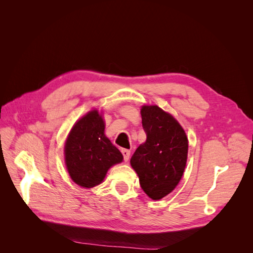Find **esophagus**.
Segmentation results:
<instances>
[{
  "instance_id": "34e87169",
  "label": "esophagus",
  "mask_w": 253,
  "mask_h": 253,
  "mask_svg": "<svg viewBox=\"0 0 253 253\" xmlns=\"http://www.w3.org/2000/svg\"><path fill=\"white\" fill-rule=\"evenodd\" d=\"M121 153H122V155H124L125 162H127V160L129 159V155H131V151L127 150V149H122Z\"/></svg>"
}]
</instances>
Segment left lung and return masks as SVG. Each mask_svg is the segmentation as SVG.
Returning <instances> with one entry per match:
<instances>
[{
    "instance_id": "1",
    "label": "left lung",
    "mask_w": 253,
    "mask_h": 253,
    "mask_svg": "<svg viewBox=\"0 0 253 253\" xmlns=\"http://www.w3.org/2000/svg\"><path fill=\"white\" fill-rule=\"evenodd\" d=\"M147 140L131 158L142 190L152 200H162L178 185L185 171L188 138L173 116L157 105L141 109Z\"/></svg>"
}]
</instances>
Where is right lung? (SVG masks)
Instances as JSON below:
<instances>
[{"label":"right lung","mask_w":253,"mask_h":253,"mask_svg":"<svg viewBox=\"0 0 253 253\" xmlns=\"http://www.w3.org/2000/svg\"><path fill=\"white\" fill-rule=\"evenodd\" d=\"M64 153L71 178L83 188L101 183L110 168L124 159L104 135V121L97 111L76 122L67 137Z\"/></svg>","instance_id":"1"}]
</instances>
